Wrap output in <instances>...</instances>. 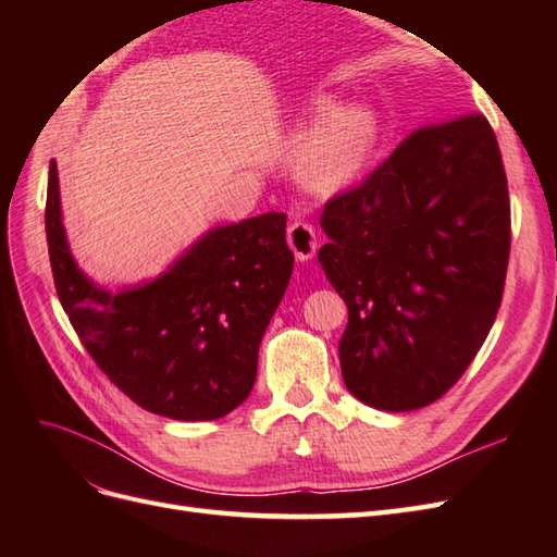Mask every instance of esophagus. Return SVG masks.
I'll use <instances>...</instances> for the list:
<instances>
[{
	"label": "esophagus",
	"instance_id": "34e87169",
	"mask_svg": "<svg viewBox=\"0 0 557 557\" xmlns=\"http://www.w3.org/2000/svg\"><path fill=\"white\" fill-rule=\"evenodd\" d=\"M288 244L295 252V258L299 262H307L315 256V248H318V237H315V227L305 223V221H295L288 227Z\"/></svg>",
	"mask_w": 557,
	"mask_h": 557
}]
</instances>
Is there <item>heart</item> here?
<instances>
[{"label":"heart","instance_id":"b5f03b06","mask_svg":"<svg viewBox=\"0 0 557 557\" xmlns=\"http://www.w3.org/2000/svg\"><path fill=\"white\" fill-rule=\"evenodd\" d=\"M320 109H334L323 102ZM376 113L364 104L344 107L327 115L305 141L297 158V174L311 190H339L367 164L376 141Z\"/></svg>","mask_w":557,"mask_h":557}]
</instances>
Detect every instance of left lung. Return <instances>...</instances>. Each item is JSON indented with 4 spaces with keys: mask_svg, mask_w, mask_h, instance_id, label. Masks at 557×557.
I'll use <instances>...</instances> for the list:
<instances>
[{
    "mask_svg": "<svg viewBox=\"0 0 557 557\" xmlns=\"http://www.w3.org/2000/svg\"><path fill=\"white\" fill-rule=\"evenodd\" d=\"M320 225L318 260L348 307V391L391 413L440 399L476 358L507 278L511 207L491 123L416 129Z\"/></svg>",
    "mask_w": 557,
    "mask_h": 557,
    "instance_id": "8db88e82",
    "label": "left lung"
}]
</instances>
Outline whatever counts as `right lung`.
<instances>
[{
	"label": "right lung",
	"instance_id": "1",
	"mask_svg": "<svg viewBox=\"0 0 557 557\" xmlns=\"http://www.w3.org/2000/svg\"><path fill=\"white\" fill-rule=\"evenodd\" d=\"M46 239L60 305L81 344L141 409L195 423L227 416L250 395L262 334L295 264L285 213L213 227L158 278L109 290L72 256L50 162Z\"/></svg>",
	"mask_w": 557,
	"mask_h": 557
}]
</instances>
